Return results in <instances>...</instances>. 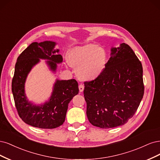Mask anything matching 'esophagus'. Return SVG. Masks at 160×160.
Here are the masks:
<instances>
[{
    "mask_svg": "<svg viewBox=\"0 0 160 160\" xmlns=\"http://www.w3.org/2000/svg\"><path fill=\"white\" fill-rule=\"evenodd\" d=\"M78 88H79V91H80V92H83V90H84V86L83 85H82V84H80L79 86H78Z\"/></svg>",
    "mask_w": 160,
    "mask_h": 160,
    "instance_id": "34e87169",
    "label": "esophagus"
}]
</instances>
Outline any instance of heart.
<instances>
[{
    "label": "heart",
    "instance_id": "obj_1",
    "mask_svg": "<svg viewBox=\"0 0 160 160\" xmlns=\"http://www.w3.org/2000/svg\"><path fill=\"white\" fill-rule=\"evenodd\" d=\"M67 59L70 66L77 70L80 80L92 81L104 71L106 53L104 48L96 44H86L70 50Z\"/></svg>",
    "mask_w": 160,
    "mask_h": 160
}]
</instances>
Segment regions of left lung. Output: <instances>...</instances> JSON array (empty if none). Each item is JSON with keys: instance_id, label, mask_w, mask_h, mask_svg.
Segmentation results:
<instances>
[{"instance_id": "1", "label": "left lung", "mask_w": 160, "mask_h": 160, "mask_svg": "<svg viewBox=\"0 0 160 160\" xmlns=\"http://www.w3.org/2000/svg\"><path fill=\"white\" fill-rule=\"evenodd\" d=\"M84 86L86 115L92 124L104 129L122 126L134 115L143 96L141 62L129 45L112 47L103 72Z\"/></svg>"}]
</instances>
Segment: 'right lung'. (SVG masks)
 I'll return each mask as SVG.
<instances>
[{
	"instance_id": "obj_1",
	"label": "right lung",
	"mask_w": 160,
	"mask_h": 160,
	"mask_svg": "<svg viewBox=\"0 0 160 160\" xmlns=\"http://www.w3.org/2000/svg\"><path fill=\"white\" fill-rule=\"evenodd\" d=\"M52 41L32 42L20 54L15 64L12 81V92L18 114L28 125L42 129H53L62 125L68 104L78 94V84L74 79H56L49 100L37 105L29 101L25 94V82L28 74L40 59L46 60L50 70L56 72L57 64L62 62L59 49H54Z\"/></svg>"
}]
</instances>
